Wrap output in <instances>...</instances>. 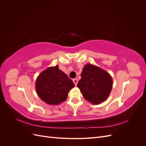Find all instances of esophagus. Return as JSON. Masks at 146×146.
Wrapping results in <instances>:
<instances>
[{
	"mask_svg": "<svg viewBox=\"0 0 146 146\" xmlns=\"http://www.w3.org/2000/svg\"><path fill=\"white\" fill-rule=\"evenodd\" d=\"M72 81H73V82H74V83L75 84V85H77V83H78V80L77 78H74L73 80H72Z\"/></svg>",
	"mask_w": 146,
	"mask_h": 146,
	"instance_id": "esophagus-1",
	"label": "esophagus"
}]
</instances>
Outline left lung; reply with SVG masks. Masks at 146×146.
<instances>
[{"label":"left lung","mask_w":146,"mask_h":146,"mask_svg":"<svg viewBox=\"0 0 146 146\" xmlns=\"http://www.w3.org/2000/svg\"><path fill=\"white\" fill-rule=\"evenodd\" d=\"M81 77L77 86L84 98L94 104L107 99L113 86L112 78L108 72L88 64L83 69Z\"/></svg>","instance_id":"obj_1"}]
</instances>
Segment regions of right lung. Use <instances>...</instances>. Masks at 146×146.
Instances as JSON below:
<instances>
[{"instance_id": "add662e5", "label": "right lung", "mask_w": 146, "mask_h": 146, "mask_svg": "<svg viewBox=\"0 0 146 146\" xmlns=\"http://www.w3.org/2000/svg\"><path fill=\"white\" fill-rule=\"evenodd\" d=\"M74 87L73 82L57 66L43 71L36 81L38 96L50 105H58L64 101Z\"/></svg>"}]
</instances>
